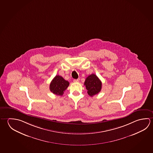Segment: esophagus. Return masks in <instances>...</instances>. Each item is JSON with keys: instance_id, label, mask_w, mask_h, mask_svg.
Segmentation results:
<instances>
[{"instance_id": "1", "label": "esophagus", "mask_w": 153, "mask_h": 153, "mask_svg": "<svg viewBox=\"0 0 153 153\" xmlns=\"http://www.w3.org/2000/svg\"><path fill=\"white\" fill-rule=\"evenodd\" d=\"M79 82V79H76L74 80V82H75V83H77V82Z\"/></svg>"}]
</instances>
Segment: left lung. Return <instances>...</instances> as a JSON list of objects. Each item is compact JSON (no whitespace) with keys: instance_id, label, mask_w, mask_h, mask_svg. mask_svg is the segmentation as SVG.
<instances>
[{"instance_id":"left-lung-1","label":"left lung","mask_w":153,"mask_h":153,"mask_svg":"<svg viewBox=\"0 0 153 153\" xmlns=\"http://www.w3.org/2000/svg\"><path fill=\"white\" fill-rule=\"evenodd\" d=\"M84 85H85L88 95L92 97L101 91L102 83L99 78L95 74H92L86 78Z\"/></svg>"}]
</instances>
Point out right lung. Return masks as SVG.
I'll return each mask as SVG.
<instances>
[{"label": "right lung", "mask_w": 153, "mask_h": 153, "mask_svg": "<svg viewBox=\"0 0 153 153\" xmlns=\"http://www.w3.org/2000/svg\"><path fill=\"white\" fill-rule=\"evenodd\" d=\"M69 85V82L65 80L62 76L56 75L51 80L49 88L51 92L59 96H62Z\"/></svg>", "instance_id": "add662e5"}]
</instances>
